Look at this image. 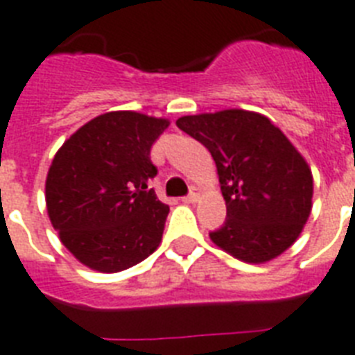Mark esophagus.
<instances>
[{
    "label": "esophagus",
    "instance_id": "1",
    "mask_svg": "<svg viewBox=\"0 0 355 355\" xmlns=\"http://www.w3.org/2000/svg\"><path fill=\"white\" fill-rule=\"evenodd\" d=\"M182 201L189 202V205H193V202L199 201V191H197V188H191V191H189L188 196L184 197Z\"/></svg>",
    "mask_w": 355,
    "mask_h": 355
}]
</instances>
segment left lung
Masks as SVG:
<instances>
[{"mask_svg": "<svg viewBox=\"0 0 355 355\" xmlns=\"http://www.w3.org/2000/svg\"><path fill=\"white\" fill-rule=\"evenodd\" d=\"M177 126L210 150L227 220L210 232L238 261L262 264L296 242L313 208V175L286 135L261 113L186 115Z\"/></svg>", "mask_w": 355, "mask_h": 355, "instance_id": "8db88e82", "label": "left lung"}]
</instances>
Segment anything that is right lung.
<instances>
[{"instance_id":"obj_1","label":"right lung","mask_w":355,"mask_h":355,"mask_svg":"<svg viewBox=\"0 0 355 355\" xmlns=\"http://www.w3.org/2000/svg\"><path fill=\"white\" fill-rule=\"evenodd\" d=\"M167 119L110 112L76 130L53 156L46 208L72 255L91 270L115 274L145 261L162 242L169 207L148 180L150 148Z\"/></svg>"}]
</instances>
